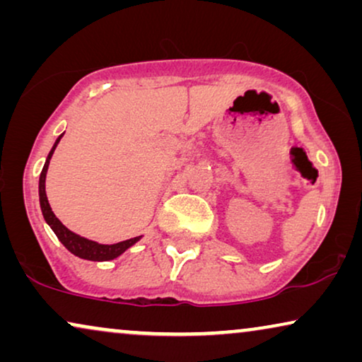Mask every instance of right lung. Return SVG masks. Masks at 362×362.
<instances>
[{
	"label": "right lung",
	"instance_id": "right-lung-1",
	"mask_svg": "<svg viewBox=\"0 0 362 362\" xmlns=\"http://www.w3.org/2000/svg\"><path fill=\"white\" fill-rule=\"evenodd\" d=\"M62 136H64V133L61 136H57L56 143H54L51 151H49V155L46 158V163H44L41 176H39V204H41L44 221H46V224L51 227L54 234L57 235V239L61 240V244L66 247L71 254L78 257V259L92 260V262H107V260L117 259V257H120L123 252L130 249L132 245H135L136 242L141 239V235L133 237V239H128V240L117 242V244H98V242H95V240L86 239V237L78 235V234H76V232H72L71 229H67V227L57 219L56 214H54L51 206H49V201L46 196V175H47L49 161H51L54 150H56L57 143L61 141Z\"/></svg>",
	"mask_w": 362,
	"mask_h": 362
}]
</instances>
